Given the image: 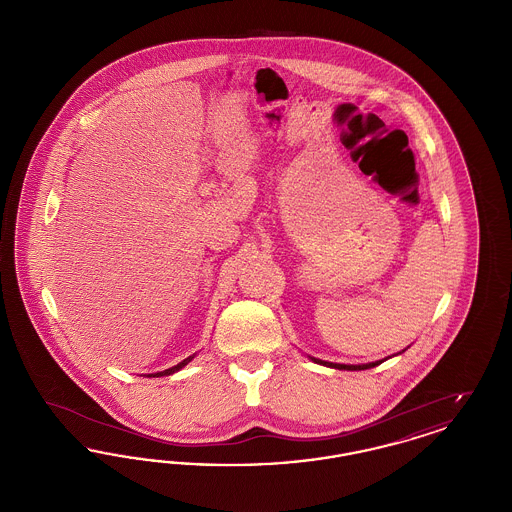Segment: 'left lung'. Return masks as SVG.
<instances>
[{
  "instance_id": "left-lung-1",
  "label": "left lung",
  "mask_w": 512,
  "mask_h": 512,
  "mask_svg": "<svg viewBox=\"0 0 512 512\" xmlns=\"http://www.w3.org/2000/svg\"><path fill=\"white\" fill-rule=\"evenodd\" d=\"M311 361H315L318 365L330 366V368H338V370H366V368H372V366L382 365L386 359L382 361H376V363H368V365H340V363H328V361H320L311 357Z\"/></svg>"
}]
</instances>
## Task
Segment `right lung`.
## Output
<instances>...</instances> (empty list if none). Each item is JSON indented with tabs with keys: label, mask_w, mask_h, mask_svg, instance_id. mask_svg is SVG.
<instances>
[{
	"label": "right lung",
	"mask_w": 512,
	"mask_h": 512,
	"mask_svg": "<svg viewBox=\"0 0 512 512\" xmlns=\"http://www.w3.org/2000/svg\"><path fill=\"white\" fill-rule=\"evenodd\" d=\"M192 359H194V355L188 357V359H184L182 363H178L176 366H171V368H167V370H163V372H157V374H149V376H171L174 372H178L180 368H184V366L188 365Z\"/></svg>",
	"instance_id": "1"
}]
</instances>
